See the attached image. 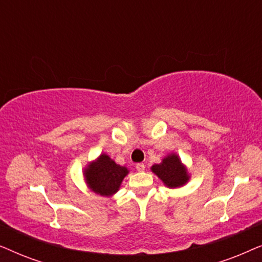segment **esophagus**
Instances as JSON below:
<instances>
[{
  "instance_id": "34e87169",
  "label": "esophagus",
  "mask_w": 262,
  "mask_h": 262,
  "mask_svg": "<svg viewBox=\"0 0 262 262\" xmlns=\"http://www.w3.org/2000/svg\"><path fill=\"white\" fill-rule=\"evenodd\" d=\"M136 169H137L138 171H143L145 169V164L144 163H137V164H136Z\"/></svg>"
}]
</instances>
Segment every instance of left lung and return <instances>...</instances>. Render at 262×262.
<instances>
[{"label": "left lung", "instance_id": "1", "mask_svg": "<svg viewBox=\"0 0 262 262\" xmlns=\"http://www.w3.org/2000/svg\"><path fill=\"white\" fill-rule=\"evenodd\" d=\"M151 170L163 181L164 185L170 188L180 187L188 181L187 171L175 154L164 157L160 164H154Z\"/></svg>", "mask_w": 262, "mask_h": 262}]
</instances>
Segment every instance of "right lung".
Here are the masks:
<instances>
[{"mask_svg":"<svg viewBox=\"0 0 262 262\" xmlns=\"http://www.w3.org/2000/svg\"><path fill=\"white\" fill-rule=\"evenodd\" d=\"M127 173V168L119 166L108 155L102 154L95 162L89 164L84 170V177L92 191L108 196L119 189Z\"/></svg>","mask_w":262,"mask_h":262,"instance_id":"right-lung-1","label":"right lung"}]
</instances>
